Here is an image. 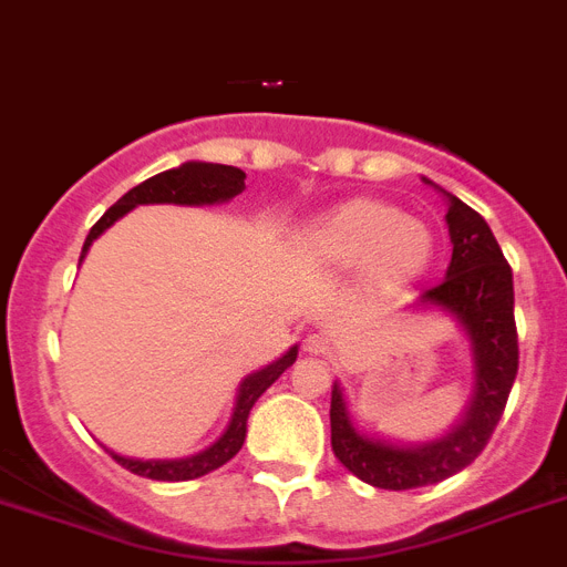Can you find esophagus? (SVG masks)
Returning <instances> with one entry per match:
<instances>
[{"mask_svg": "<svg viewBox=\"0 0 567 567\" xmlns=\"http://www.w3.org/2000/svg\"><path fill=\"white\" fill-rule=\"evenodd\" d=\"M302 348L308 353H313V357H324V353L331 351V342H328V337H322V333H311V337L302 339Z\"/></svg>", "mask_w": 567, "mask_h": 567, "instance_id": "esophagus-1", "label": "esophagus"}]
</instances>
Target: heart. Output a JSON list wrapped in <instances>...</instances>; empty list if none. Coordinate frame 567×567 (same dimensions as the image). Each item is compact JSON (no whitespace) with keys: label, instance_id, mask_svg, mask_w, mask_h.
<instances>
[{"label":"heart","instance_id":"1","mask_svg":"<svg viewBox=\"0 0 567 567\" xmlns=\"http://www.w3.org/2000/svg\"><path fill=\"white\" fill-rule=\"evenodd\" d=\"M302 250L328 270H359L365 288L391 297L420 279L433 259V234L391 202L357 196L317 216Z\"/></svg>","mask_w":567,"mask_h":567}]
</instances>
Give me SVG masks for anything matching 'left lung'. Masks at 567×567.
Masks as SVG:
<instances>
[{
    "label": "left lung",
    "instance_id": "obj_1",
    "mask_svg": "<svg viewBox=\"0 0 567 567\" xmlns=\"http://www.w3.org/2000/svg\"><path fill=\"white\" fill-rule=\"evenodd\" d=\"M433 185L431 179H425ZM447 202L451 265L436 288L416 299V311H442L454 317L471 344L474 393L465 413L440 440L405 445L359 431L351 420L339 382L331 391V445L337 460L353 476L385 491H411L436 485L460 474L488 445L519 368L514 322V274L502 256L488 223L454 194L433 185Z\"/></svg>",
    "mask_w": 567,
    "mask_h": 567
}]
</instances>
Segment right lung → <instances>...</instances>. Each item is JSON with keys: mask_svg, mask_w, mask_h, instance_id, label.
<instances>
[{"mask_svg": "<svg viewBox=\"0 0 567 567\" xmlns=\"http://www.w3.org/2000/svg\"><path fill=\"white\" fill-rule=\"evenodd\" d=\"M245 190V171L234 165H214V162H185L179 167H171V171H162V174L151 176L142 185L127 190L113 208L105 210L100 223L93 225L91 234H87L85 245H82V256L79 262L85 259V254L91 250L93 239H100L107 228H111L116 219L134 210L136 205H219V202H230L236 194ZM299 344H293L288 353L270 362V365L259 368V371L248 373L243 379V385L236 391L234 413H230V422L225 427V433L210 447L199 451L194 456H185V460H134V456H122L116 451H111V456L120 462L122 467H127L131 474L147 476V480L159 482H188L199 480V476L210 474L216 467H223L225 462L234 460L239 454V447L245 442V433H248V416L250 408L256 405V400L268 391L285 371H288L293 362H297Z\"/></svg>", "mask_w": 567, "mask_h": 567, "instance_id": "obj_1", "label": "right lung"}]
</instances>
